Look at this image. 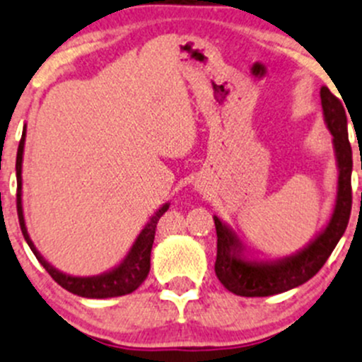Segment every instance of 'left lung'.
Returning <instances> with one entry per match:
<instances>
[{
	"mask_svg": "<svg viewBox=\"0 0 362 362\" xmlns=\"http://www.w3.org/2000/svg\"><path fill=\"white\" fill-rule=\"evenodd\" d=\"M320 104L324 124L333 136L338 169L337 199L329 221L300 251L284 258L264 259L251 255L235 230L214 216L218 233V256L214 270L219 282L230 293L249 298L272 296L305 284L322 268L345 233L352 209V148L349 143L347 115L341 100L331 94L327 87L320 88Z\"/></svg>",
	"mask_w": 362,
	"mask_h": 362,
	"instance_id": "left-lung-1",
	"label": "left lung"
}]
</instances>
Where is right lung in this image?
<instances>
[{
    "label": "right lung",
    "instance_id": "1",
    "mask_svg": "<svg viewBox=\"0 0 362 362\" xmlns=\"http://www.w3.org/2000/svg\"><path fill=\"white\" fill-rule=\"evenodd\" d=\"M24 144L25 125L24 129H22V137L17 150V162H15V173H17V212L22 235H24L25 242H28V245L31 247L36 259L43 264L45 270L50 274V277L54 279L61 288H64L66 291L73 294H78V296L81 298H98V300H100V298L124 296V294L136 291V289L146 281L148 274H150V256L155 240L156 223H158V219L165 214L170 204L165 202L153 216H151L150 221L144 225V228L141 230L139 235L136 237V240H134L132 247L129 249L125 258L118 264H115L111 270L103 272V274L99 275H90V277H76V275L64 274V272L52 267V264L40 255L35 242L31 240V237H29L28 233V226H25L24 219V209H22V160H24Z\"/></svg>",
    "mask_w": 362,
    "mask_h": 362
}]
</instances>
